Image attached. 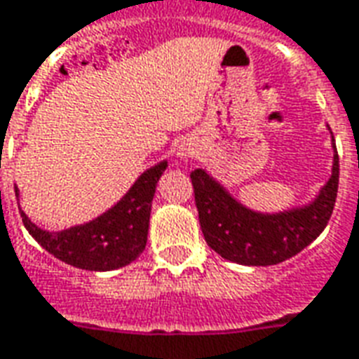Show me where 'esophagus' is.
<instances>
[{"mask_svg":"<svg viewBox=\"0 0 359 359\" xmlns=\"http://www.w3.org/2000/svg\"><path fill=\"white\" fill-rule=\"evenodd\" d=\"M195 153H197V147H195V143L191 140H182L176 145V156L182 158V161H187Z\"/></svg>","mask_w":359,"mask_h":359,"instance_id":"1","label":"esophagus"}]
</instances>
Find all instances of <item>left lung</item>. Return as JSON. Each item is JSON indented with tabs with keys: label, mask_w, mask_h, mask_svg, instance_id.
Segmentation results:
<instances>
[{
	"label": "left lung",
	"mask_w": 359,
	"mask_h": 359,
	"mask_svg": "<svg viewBox=\"0 0 359 359\" xmlns=\"http://www.w3.org/2000/svg\"><path fill=\"white\" fill-rule=\"evenodd\" d=\"M333 147L331 176L306 205L260 212L243 205L224 183L197 168L191 172L198 222L208 247L222 258L241 266H273L285 262L325 229L339 189V154Z\"/></svg>",
	"instance_id": "left-lung-1"
}]
</instances>
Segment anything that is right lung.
I'll list each match as a JSON object with an SVG mask.
<instances>
[{"label":"right lung","instance_id":"right-lung-1","mask_svg":"<svg viewBox=\"0 0 359 359\" xmlns=\"http://www.w3.org/2000/svg\"><path fill=\"white\" fill-rule=\"evenodd\" d=\"M168 168V161L156 162L141 174L124 197L97 218L61 231H46L20 208L28 233L61 262L88 271H112L132 264L145 250L149 218L156 183ZM18 201V187L15 185Z\"/></svg>","mask_w":359,"mask_h":359}]
</instances>
